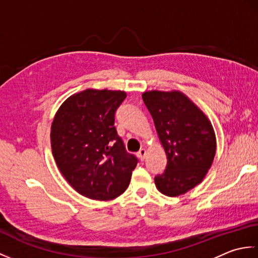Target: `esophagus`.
Segmentation results:
<instances>
[{
	"label": "esophagus",
	"mask_w": 258,
	"mask_h": 258,
	"mask_svg": "<svg viewBox=\"0 0 258 258\" xmlns=\"http://www.w3.org/2000/svg\"><path fill=\"white\" fill-rule=\"evenodd\" d=\"M145 155H146V151L145 149H141L139 152H138V156L141 161H144L145 158Z\"/></svg>",
	"instance_id": "obj_1"
}]
</instances>
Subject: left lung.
<instances>
[{"label":"left lung","mask_w":258,"mask_h":258,"mask_svg":"<svg viewBox=\"0 0 258 258\" xmlns=\"http://www.w3.org/2000/svg\"><path fill=\"white\" fill-rule=\"evenodd\" d=\"M143 101L154 120L167 165L155 176L162 194L178 196L199 185L211 168L216 138L211 120L182 92H144Z\"/></svg>","instance_id":"1"}]
</instances>
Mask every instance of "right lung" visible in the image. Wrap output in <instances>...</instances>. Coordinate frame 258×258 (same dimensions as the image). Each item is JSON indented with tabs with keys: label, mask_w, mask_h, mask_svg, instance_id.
I'll return each instance as SVG.
<instances>
[{
	"label": "right lung",
	"mask_w": 258,
	"mask_h": 258,
	"mask_svg": "<svg viewBox=\"0 0 258 258\" xmlns=\"http://www.w3.org/2000/svg\"><path fill=\"white\" fill-rule=\"evenodd\" d=\"M123 91L87 89L70 96L51 126L54 160L65 179L85 197L109 201L123 194L138 158L114 126Z\"/></svg>",
	"instance_id": "right-lung-1"
}]
</instances>
